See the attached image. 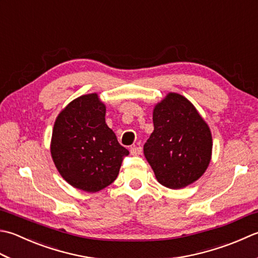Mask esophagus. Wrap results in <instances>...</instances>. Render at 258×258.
Listing matches in <instances>:
<instances>
[{"instance_id":"obj_1","label":"esophagus","mask_w":258,"mask_h":258,"mask_svg":"<svg viewBox=\"0 0 258 258\" xmlns=\"http://www.w3.org/2000/svg\"><path fill=\"white\" fill-rule=\"evenodd\" d=\"M130 152L132 155H140L142 152V148L141 146H133V148L130 149Z\"/></svg>"}]
</instances>
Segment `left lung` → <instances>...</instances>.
I'll return each instance as SVG.
<instances>
[{
  "label": "left lung",
  "instance_id": "obj_1",
  "mask_svg": "<svg viewBox=\"0 0 258 258\" xmlns=\"http://www.w3.org/2000/svg\"><path fill=\"white\" fill-rule=\"evenodd\" d=\"M153 124L143 150L156 180L170 189L194 183L210 163L209 126L195 106L176 93H169L155 105Z\"/></svg>",
  "mask_w": 258,
  "mask_h": 258
}]
</instances>
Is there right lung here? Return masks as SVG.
I'll list each match as a JSON object with an SVG mask.
<instances>
[{
    "label": "right lung",
    "instance_id": "add662e5",
    "mask_svg": "<svg viewBox=\"0 0 258 258\" xmlns=\"http://www.w3.org/2000/svg\"><path fill=\"white\" fill-rule=\"evenodd\" d=\"M106 106L97 94L83 95L60 112L54 122L51 156L74 188L97 192L117 178L128 151L105 122Z\"/></svg>",
    "mask_w": 258,
    "mask_h": 258
}]
</instances>
